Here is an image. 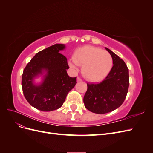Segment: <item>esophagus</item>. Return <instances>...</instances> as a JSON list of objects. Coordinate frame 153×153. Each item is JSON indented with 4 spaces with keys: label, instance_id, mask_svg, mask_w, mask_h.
<instances>
[{
    "label": "esophagus",
    "instance_id": "esophagus-1",
    "mask_svg": "<svg viewBox=\"0 0 153 153\" xmlns=\"http://www.w3.org/2000/svg\"><path fill=\"white\" fill-rule=\"evenodd\" d=\"M77 81L78 82H82V80L81 79V78L80 77H77Z\"/></svg>",
    "mask_w": 153,
    "mask_h": 153
}]
</instances>
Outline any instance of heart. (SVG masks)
Returning a JSON list of instances; mask_svg holds the SVG:
<instances>
[{
	"mask_svg": "<svg viewBox=\"0 0 153 153\" xmlns=\"http://www.w3.org/2000/svg\"><path fill=\"white\" fill-rule=\"evenodd\" d=\"M69 66L82 67V73L87 80L98 82L108 75L113 65L111 55L106 50L93 46H85L76 50Z\"/></svg>",
	"mask_w": 153,
	"mask_h": 153,
	"instance_id": "b5f03b06",
	"label": "heart"
}]
</instances>
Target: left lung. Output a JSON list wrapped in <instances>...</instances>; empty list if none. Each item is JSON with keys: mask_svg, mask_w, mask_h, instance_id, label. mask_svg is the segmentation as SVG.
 Masks as SVG:
<instances>
[{"mask_svg": "<svg viewBox=\"0 0 153 153\" xmlns=\"http://www.w3.org/2000/svg\"><path fill=\"white\" fill-rule=\"evenodd\" d=\"M113 59L114 65L105 80L98 84H87V90L84 97L85 108L91 112L103 114L121 106L128 91L129 70L118 55L106 48Z\"/></svg>", "mask_w": 153, "mask_h": 153, "instance_id": "left-lung-1", "label": "left lung"}]
</instances>
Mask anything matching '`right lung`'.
Instances as JSON below:
<instances>
[{
	"label": "right lung",
	"mask_w": 153,
	"mask_h": 153,
	"mask_svg": "<svg viewBox=\"0 0 153 153\" xmlns=\"http://www.w3.org/2000/svg\"><path fill=\"white\" fill-rule=\"evenodd\" d=\"M65 46L55 44L37 53L27 64L22 77V91L25 99L35 108L50 112L59 108L68 92L76 84V77L69 76L67 58L59 53ZM43 70L48 71L44 82L33 84V78Z\"/></svg>",
	"instance_id": "obj_1"
}]
</instances>
